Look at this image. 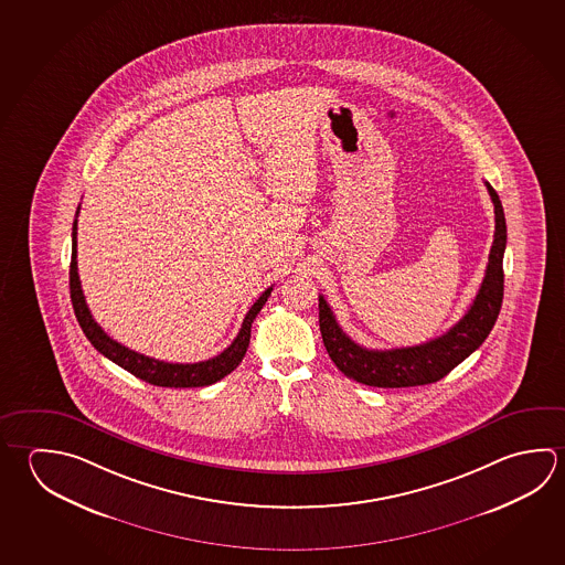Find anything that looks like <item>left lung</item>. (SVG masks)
Here are the masks:
<instances>
[{"label": "left lung", "instance_id": "1", "mask_svg": "<svg viewBox=\"0 0 565 565\" xmlns=\"http://www.w3.org/2000/svg\"><path fill=\"white\" fill-rule=\"evenodd\" d=\"M490 199L494 202V244L490 248L486 276L476 294L475 301L465 317L450 327L445 335L426 343L401 349H366L356 345L337 323L335 316L323 296H319V329L323 345L331 361L343 375L356 383L381 388H401L436 383L448 375L466 356L472 355L484 343L494 327L502 297H504L505 218L502 202L495 190L486 182Z\"/></svg>", "mask_w": 565, "mask_h": 565}]
</instances>
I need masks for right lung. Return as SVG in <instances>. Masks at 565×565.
Returning a JSON list of instances; mask_svg holds the SVG:
<instances>
[{
  "instance_id": "1",
  "label": "right lung",
  "mask_w": 565,
  "mask_h": 565,
  "mask_svg": "<svg viewBox=\"0 0 565 565\" xmlns=\"http://www.w3.org/2000/svg\"><path fill=\"white\" fill-rule=\"evenodd\" d=\"M77 214H79V209H77ZM71 236H73L70 269L71 301H73L75 317L79 321L83 333L87 335L90 345L95 347L100 355L107 356L113 363H117L125 371L139 376L150 385L170 386V388L212 385L220 379L230 375L242 363V359L248 351L252 323L262 311V307L266 306L274 287H268L256 299V303L249 307L248 313L244 317V323L239 327L238 335L232 341V345L224 349L220 355L212 356L209 361H200V363H164V361L152 359V356L140 355L129 347L120 345L119 341L110 339L100 329L99 323L93 319L85 296H83V289H81L79 274H77V218L73 222V234Z\"/></svg>"
}]
</instances>
